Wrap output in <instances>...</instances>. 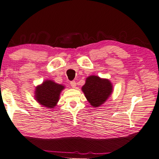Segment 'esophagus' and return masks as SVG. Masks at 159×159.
<instances>
[{
    "mask_svg": "<svg viewBox=\"0 0 159 159\" xmlns=\"http://www.w3.org/2000/svg\"><path fill=\"white\" fill-rule=\"evenodd\" d=\"M70 85H71V87H72V88H76V82L75 81H71L70 82Z\"/></svg>",
    "mask_w": 159,
    "mask_h": 159,
    "instance_id": "esophagus-1",
    "label": "esophagus"
}]
</instances>
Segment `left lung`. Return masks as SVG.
Instances as JSON below:
<instances>
[{"mask_svg": "<svg viewBox=\"0 0 159 159\" xmlns=\"http://www.w3.org/2000/svg\"><path fill=\"white\" fill-rule=\"evenodd\" d=\"M82 91L91 106L98 107L108 99L113 89L112 83L109 79L91 75L86 79Z\"/></svg>", "mask_w": 159, "mask_h": 159, "instance_id": "obj_1", "label": "left lung"}]
</instances>
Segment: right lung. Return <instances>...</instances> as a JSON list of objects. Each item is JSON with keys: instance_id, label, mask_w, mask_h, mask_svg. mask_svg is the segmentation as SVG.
I'll use <instances>...</instances> for the list:
<instances>
[{"instance_id": "add662e5", "label": "right lung", "mask_w": 159, "mask_h": 159, "mask_svg": "<svg viewBox=\"0 0 159 159\" xmlns=\"http://www.w3.org/2000/svg\"><path fill=\"white\" fill-rule=\"evenodd\" d=\"M65 87L52 80H46L35 87V99L37 102L48 109H54L58 103L60 93Z\"/></svg>"}]
</instances>
